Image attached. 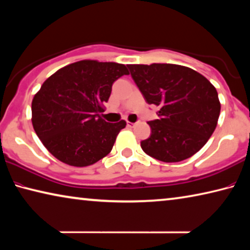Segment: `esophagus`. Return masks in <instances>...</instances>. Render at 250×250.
Instances as JSON below:
<instances>
[{
  "label": "esophagus",
  "instance_id": "1",
  "mask_svg": "<svg viewBox=\"0 0 250 250\" xmlns=\"http://www.w3.org/2000/svg\"><path fill=\"white\" fill-rule=\"evenodd\" d=\"M126 125L129 126V128H132V126L136 125V124L134 122H130V121H126Z\"/></svg>",
  "mask_w": 250,
  "mask_h": 250
}]
</instances>
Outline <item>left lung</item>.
<instances>
[{"mask_svg": "<svg viewBox=\"0 0 250 250\" xmlns=\"http://www.w3.org/2000/svg\"><path fill=\"white\" fill-rule=\"evenodd\" d=\"M133 81L159 119L149 121L151 134L141 141L148 156L164 162L188 159L207 144L220 114L218 93L203 74L170 63L129 64Z\"/></svg>", "mask_w": 250, "mask_h": 250, "instance_id": "left-lung-1", "label": "left lung"}]
</instances>
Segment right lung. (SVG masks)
<instances>
[{
  "label": "right lung",
  "instance_id": "add662e5",
  "mask_svg": "<svg viewBox=\"0 0 250 250\" xmlns=\"http://www.w3.org/2000/svg\"><path fill=\"white\" fill-rule=\"evenodd\" d=\"M129 71L116 62L82 60L43 82L32 100V125L49 152L64 164L86 167L109 154L125 121L100 117L113 82Z\"/></svg>",
  "mask_w": 250,
  "mask_h": 250
}]
</instances>
